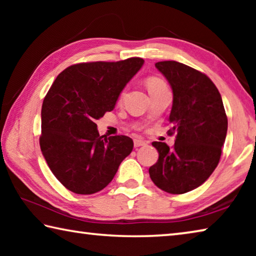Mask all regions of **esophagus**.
<instances>
[{
  "label": "esophagus",
  "instance_id": "34e87169",
  "mask_svg": "<svg viewBox=\"0 0 256 256\" xmlns=\"http://www.w3.org/2000/svg\"><path fill=\"white\" fill-rule=\"evenodd\" d=\"M146 144V142L144 140H138V138H136V140H134V148H138V146H142Z\"/></svg>",
  "mask_w": 256,
  "mask_h": 256
}]
</instances>
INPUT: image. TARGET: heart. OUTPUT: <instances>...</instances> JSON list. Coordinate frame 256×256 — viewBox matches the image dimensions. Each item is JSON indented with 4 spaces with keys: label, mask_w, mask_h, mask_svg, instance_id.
I'll return each instance as SVG.
<instances>
[{
    "label": "heart",
    "mask_w": 256,
    "mask_h": 256,
    "mask_svg": "<svg viewBox=\"0 0 256 256\" xmlns=\"http://www.w3.org/2000/svg\"><path fill=\"white\" fill-rule=\"evenodd\" d=\"M146 88H148L149 94H152V92H158V90L167 88L166 82L162 79H159V78H156V76L148 78L146 81Z\"/></svg>",
    "instance_id": "b5f03b06"
}]
</instances>
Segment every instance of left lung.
<instances>
[{
	"label": "left lung",
	"instance_id": "obj_1",
	"mask_svg": "<svg viewBox=\"0 0 256 256\" xmlns=\"http://www.w3.org/2000/svg\"><path fill=\"white\" fill-rule=\"evenodd\" d=\"M156 68L172 86L168 132L177 136L172 149L152 142L159 158L149 174L160 190L183 194L202 185L218 166L228 120L222 96L204 73L176 60L158 62Z\"/></svg>",
	"mask_w": 256,
	"mask_h": 256
}]
</instances>
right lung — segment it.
I'll list each match as a JSON object with an SVG mask.
<instances>
[{"instance_id":"right-lung-1","label":"right lung","mask_w":256,"mask_h":256,"mask_svg":"<svg viewBox=\"0 0 256 256\" xmlns=\"http://www.w3.org/2000/svg\"><path fill=\"white\" fill-rule=\"evenodd\" d=\"M144 63L131 58L74 64L50 88L42 106L40 144L50 170L71 192L94 194L105 188L131 154V138L99 136L96 120L114 110Z\"/></svg>"}]
</instances>
